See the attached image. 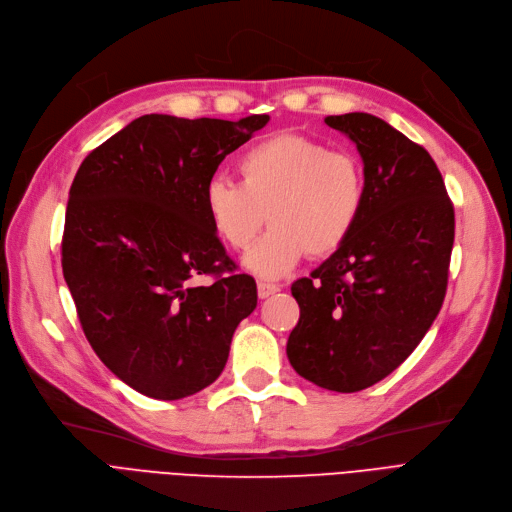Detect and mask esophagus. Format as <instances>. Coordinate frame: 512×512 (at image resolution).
<instances>
[{
	"label": "esophagus",
	"mask_w": 512,
	"mask_h": 512,
	"mask_svg": "<svg viewBox=\"0 0 512 512\" xmlns=\"http://www.w3.org/2000/svg\"><path fill=\"white\" fill-rule=\"evenodd\" d=\"M275 292H279V285L269 283V281H258V296H260V298H269V296H273Z\"/></svg>",
	"instance_id": "1"
}]
</instances>
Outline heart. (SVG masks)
I'll return each instance as SVG.
<instances>
[{
  "mask_svg": "<svg viewBox=\"0 0 512 512\" xmlns=\"http://www.w3.org/2000/svg\"><path fill=\"white\" fill-rule=\"evenodd\" d=\"M239 182L214 178L203 208L214 233L235 252H248L260 229L269 233L245 258L252 273L277 279L309 252L342 248L365 206V170L357 155L321 140L277 134L252 145L237 161Z\"/></svg>",
  "mask_w": 512,
  "mask_h": 512,
  "instance_id": "b5f03b06",
  "label": "heart"
}]
</instances>
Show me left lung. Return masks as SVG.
I'll use <instances>...</instances> for the list:
<instances>
[{"mask_svg":"<svg viewBox=\"0 0 512 512\" xmlns=\"http://www.w3.org/2000/svg\"><path fill=\"white\" fill-rule=\"evenodd\" d=\"M325 124L357 145L365 206L342 248L292 283L300 319L288 359L327 391L357 393L397 370L439 315L456 222L424 147L370 113Z\"/></svg>","mask_w":512,"mask_h":512,"instance_id":"1","label":"left lung"}]
</instances>
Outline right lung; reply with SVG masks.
<instances>
[{
  "label": "right lung",
  "mask_w": 512,
  "mask_h": 512,
  "mask_svg": "<svg viewBox=\"0 0 512 512\" xmlns=\"http://www.w3.org/2000/svg\"><path fill=\"white\" fill-rule=\"evenodd\" d=\"M269 115H142L81 163L69 191L63 275L90 346L134 391L174 401L224 370L258 302L203 208L222 159ZM199 274L214 284L195 286Z\"/></svg>",
  "instance_id": "right-lung-1"
}]
</instances>
